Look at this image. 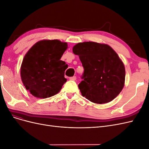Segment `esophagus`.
Listing matches in <instances>:
<instances>
[{"label":"esophagus","mask_w":149,"mask_h":149,"mask_svg":"<svg viewBox=\"0 0 149 149\" xmlns=\"http://www.w3.org/2000/svg\"><path fill=\"white\" fill-rule=\"evenodd\" d=\"M70 79L72 80V81H75L76 79V76H72V77L70 78Z\"/></svg>","instance_id":"34e87169"}]
</instances>
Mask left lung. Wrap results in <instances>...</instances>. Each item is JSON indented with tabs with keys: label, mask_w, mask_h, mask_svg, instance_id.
Here are the masks:
<instances>
[{
	"label": "left lung",
	"mask_w": 149,
	"mask_h": 149,
	"mask_svg": "<svg viewBox=\"0 0 149 149\" xmlns=\"http://www.w3.org/2000/svg\"><path fill=\"white\" fill-rule=\"evenodd\" d=\"M84 68L79 84L82 96L96 104L109 102L118 96L124 86L123 63L107 45L87 42L74 46Z\"/></svg>",
	"instance_id": "left-lung-1"
}]
</instances>
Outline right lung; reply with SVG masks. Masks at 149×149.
Masks as SVG:
<instances>
[{
  "label": "right lung",
  "mask_w": 149,
  "mask_h": 149,
  "mask_svg": "<svg viewBox=\"0 0 149 149\" xmlns=\"http://www.w3.org/2000/svg\"><path fill=\"white\" fill-rule=\"evenodd\" d=\"M67 46L58 40H42L26 53L20 74L26 89L33 96L49 97L61 89L66 81L65 71L68 66L60 59Z\"/></svg>",
  "instance_id": "right-lung-1"
}]
</instances>
